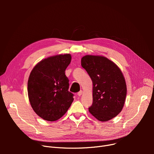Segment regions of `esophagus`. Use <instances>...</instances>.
I'll return each instance as SVG.
<instances>
[{
	"mask_svg": "<svg viewBox=\"0 0 154 154\" xmlns=\"http://www.w3.org/2000/svg\"><path fill=\"white\" fill-rule=\"evenodd\" d=\"M82 93H83L82 91H79V92L77 93V95H78V96H80V95H81L82 94Z\"/></svg>",
	"mask_w": 154,
	"mask_h": 154,
	"instance_id": "1",
	"label": "esophagus"
}]
</instances>
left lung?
<instances>
[{
    "instance_id": "1",
    "label": "left lung",
    "mask_w": 154,
    "mask_h": 154,
    "mask_svg": "<svg viewBox=\"0 0 154 154\" xmlns=\"http://www.w3.org/2000/svg\"><path fill=\"white\" fill-rule=\"evenodd\" d=\"M81 65L93 84V103L88 111L101 122L114 118L122 111L127 95L122 71L114 62L101 55H85Z\"/></svg>"
}]
</instances>
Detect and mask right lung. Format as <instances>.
<instances>
[{"label":"right lung","mask_w":154,"mask_h":154,"mask_svg":"<svg viewBox=\"0 0 154 154\" xmlns=\"http://www.w3.org/2000/svg\"><path fill=\"white\" fill-rule=\"evenodd\" d=\"M71 59L69 54L51 56L37 63L30 72L29 99L34 111L45 120L53 122L61 118L74 100L65 75Z\"/></svg>","instance_id":"add662e5"}]
</instances>
